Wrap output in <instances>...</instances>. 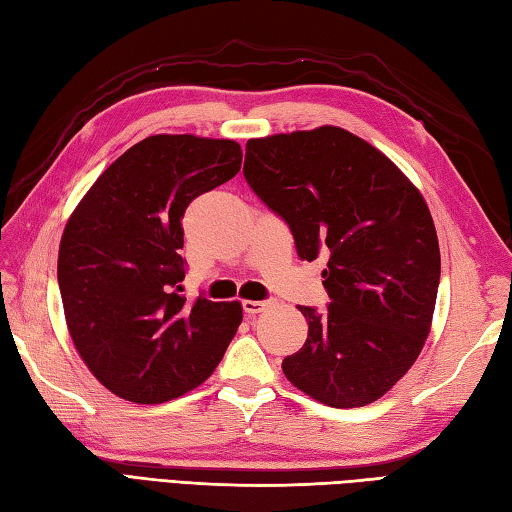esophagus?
I'll use <instances>...</instances> for the list:
<instances>
[{
  "label": "esophagus",
  "instance_id": "obj_1",
  "mask_svg": "<svg viewBox=\"0 0 512 512\" xmlns=\"http://www.w3.org/2000/svg\"><path fill=\"white\" fill-rule=\"evenodd\" d=\"M268 306H270L268 301H253V299H246V301H244V312H248V314H259V312H264Z\"/></svg>",
  "mask_w": 512,
  "mask_h": 512
}]
</instances>
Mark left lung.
<instances>
[{"mask_svg":"<svg viewBox=\"0 0 512 512\" xmlns=\"http://www.w3.org/2000/svg\"><path fill=\"white\" fill-rule=\"evenodd\" d=\"M244 176L284 217L301 259L328 253V312L299 306L308 339L281 363L336 409L385 396L427 341L440 281L429 206L405 173L343 127L250 138Z\"/></svg>","mask_w":512,"mask_h":512,"instance_id":"left-lung-1","label":"left lung"}]
</instances>
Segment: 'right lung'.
I'll list each match as a JSON object with an SVG mask.
<instances>
[{
  "instance_id": "1",
  "label": "right lung",
  "mask_w": 512,
  "mask_h": 512,
  "mask_svg": "<svg viewBox=\"0 0 512 512\" xmlns=\"http://www.w3.org/2000/svg\"><path fill=\"white\" fill-rule=\"evenodd\" d=\"M239 167L235 140L149 136L96 178L65 224V323L83 363L118 398L158 405L202 385L242 323L239 301L180 295L184 211Z\"/></svg>"
}]
</instances>
